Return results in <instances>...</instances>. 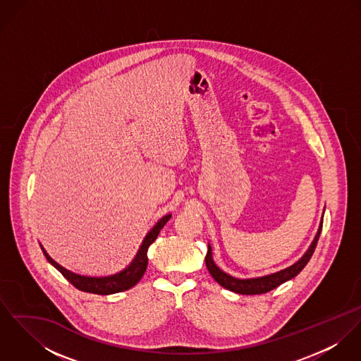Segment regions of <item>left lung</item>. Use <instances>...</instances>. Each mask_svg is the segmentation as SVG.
Returning a JSON list of instances; mask_svg holds the SVG:
<instances>
[{
    "mask_svg": "<svg viewBox=\"0 0 361 361\" xmlns=\"http://www.w3.org/2000/svg\"><path fill=\"white\" fill-rule=\"evenodd\" d=\"M321 229H322V221L319 224V228L317 231V235L312 240V243L310 245L309 250L305 253V256L300 258L298 262H295L293 265L281 269L275 274H269L265 276H258V278H250V279H239L235 276L228 275L226 272H224L222 269H219L216 267V264L212 259V253H211V246H208V252L206 256V265L208 268V272L211 274V276L225 289L232 290L235 293H240V295H261V293H267L275 288H278L279 285H282L283 282L295 278L310 261V258L312 256L319 235H321Z\"/></svg>",
    "mask_w": 361,
    "mask_h": 361,
    "instance_id": "left-lung-1",
    "label": "left lung"
}]
</instances>
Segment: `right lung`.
<instances>
[{
	"label": "right lung",
	"instance_id": "right-lung-1",
	"mask_svg": "<svg viewBox=\"0 0 361 361\" xmlns=\"http://www.w3.org/2000/svg\"><path fill=\"white\" fill-rule=\"evenodd\" d=\"M171 214L162 216L154 226L153 229L146 235L136 257L133 258V261L121 272L109 275V276H83L79 274H75L63 267H61L56 261H54L47 252L43 249L42 250L44 253L46 258L49 259V262L52 264L75 288H78L82 292H87V293H96V295H112V293H118V292H123L128 290L130 288H133L145 275L146 268H147V250L150 247V245L154 242L159 233V231L164 228V225L169 221Z\"/></svg>",
	"mask_w": 361,
	"mask_h": 361
}]
</instances>
